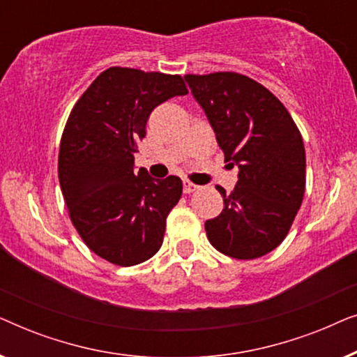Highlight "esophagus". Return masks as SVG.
<instances>
[{"label": "esophagus", "mask_w": 357, "mask_h": 357, "mask_svg": "<svg viewBox=\"0 0 357 357\" xmlns=\"http://www.w3.org/2000/svg\"><path fill=\"white\" fill-rule=\"evenodd\" d=\"M197 188H198V185L192 183V182H190V180H183V192L185 193H192Z\"/></svg>", "instance_id": "1"}]
</instances>
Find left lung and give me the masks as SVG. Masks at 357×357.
Here are the masks:
<instances>
[{"mask_svg":"<svg viewBox=\"0 0 357 357\" xmlns=\"http://www.w3.org/2000/svg\"><path fill=\"white\" fill-rule=\"evenodd\" d=\"M211 123L227 162L238 165L218 218L204 222L208 241L224 255L253 260L280 245L305 192V149L281 100L236 71L185 75Z\"/></svg>","mask_w":357,"mask_h":357,"instance_id":"obj_1","label":"left lung"}]
</instances>
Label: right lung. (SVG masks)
Instances as JSON below:
<instances>
[{
    "label": "right lung",
    "instance_id": "1",
    "mask_svg": "<svg viewBox=\"0 0 357 357\" xmlns=\"http://www.w3.org/2000/svg\"><path fill=\"white\" fill-rule=\"evenodd\" d=\"M185 94L180 75L112 66L92 81L68 116L58 154L68 214L82 242L114 265H138L162 245L182 180H154L146 169L136 174L133 154L151 112Z\"/></svg>",
    "mask_w": 357,
    "mask_h": 357
}]
</instances>
